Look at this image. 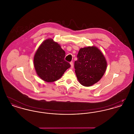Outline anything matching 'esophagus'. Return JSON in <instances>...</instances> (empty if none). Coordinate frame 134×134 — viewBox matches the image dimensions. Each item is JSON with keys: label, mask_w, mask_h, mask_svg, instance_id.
<instances>
[{"label": "esophagus", "mask_w": 134, "mask_h": 134, "mask_svg": "<svg viewBox=\"0 0 134 134\" xmlns=\"http://www.w3.org/2000/svg\"><path fill=\"white\" fill-rule=\"evenodd\" d=\"M70 65H71V68H73V62H70Z\"/></svg>", "instance_id": "1"}]
</instances>
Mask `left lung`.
<instances>
[{"instance_id":"left-lung-1","label":"left lung","mask_w":134,"mask_h":134,"mask_svg":"<svg viewBox=\"0 0 134 134\" xmlns=\"http://www.w3.org/2000/svg\"><path fill=\"white\" fill-rule=\"evenodd\" d=\"M77 58L74 68L79 83L88 87L99 81L107 67L102 52L95 46H89L81 48Z\"/></svg>"}]
</instances>
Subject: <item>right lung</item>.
<instances>
[{"label": "right lung", "instance_id": "add662e5", "mask_svg": "<svg viewBox=\"0 0 134 134\" xmlns=\"http://www.w3.org/2000/svg\"><path fill=\"white\" fill-rule=\"evenodd\" d=\"M65 52L52 38L44 41L39 46L34 58V65L40 78L47 82L57 81L70 67L65 61Z\"/></svg>", "mask_w": 134, "mask_h": 134}]
</instances>
